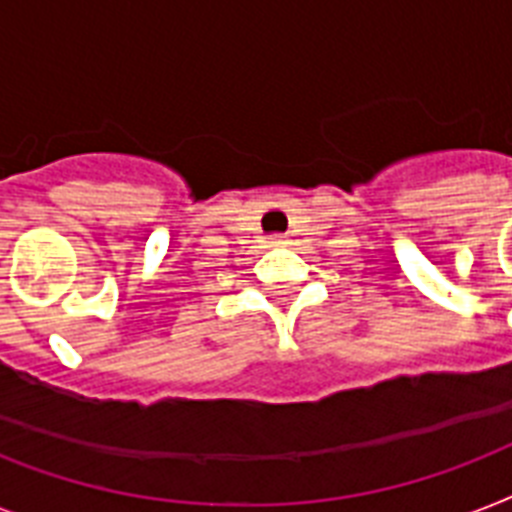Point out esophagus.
Instances as JSON below:
<instances>
[{
	"label": "esophagus",
	"mask_w": 512,
	"mask_h": 512,
	"mask_svg": "<svg viewBox=\"0 0 512 512\" xmlns=\"http://www.w3.org/2000/svg\"><path fill=\"white\" fill-rule=\"evenodd\" d=\"M268 244H271V247H281V244H284V239H281V236H273V239L268 241Z\"/></svg>",
	"instance_id": "34e87169"
}]
</instances>
